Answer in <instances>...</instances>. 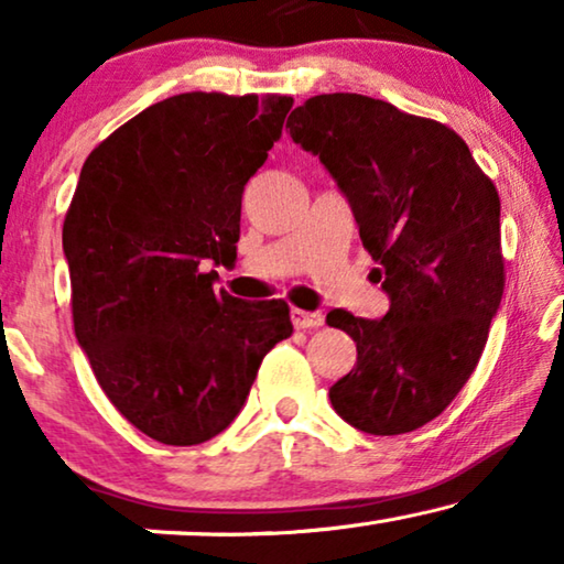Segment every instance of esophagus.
<instances>
[{"label":"esophagus","mask_w":564,"mask_h":564,"mask_svg":"<svg viewBox=\"0 0 564 564\" xmlns=\"http://www.w3.org/2000/svg\"><path fill=\"white\" fill-rule=\"evenodd\" d=\"M290 318L295 323V328H321L323 321H326L321 311H300V307H292Z\"/></svg>","instance_id":"obj_1"}]
</instances>
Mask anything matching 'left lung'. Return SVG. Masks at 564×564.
I'll return each instance as SVG.
<instances>
[{"mask_svg":"<svg viewBox=\"0 0 564 564\" xmlns=\"http://www.w3.org/2000/svg\"><path fill=\"white\" fill-rule=\"evenodd\" d=\"M288 128L334 176L390 297L380 321L326 315L357 344L330 405L365 434L421 429L475 372L503 297L498 192L452 128L382 99L311 97Z\"/></svg>","mask_w":564,"mask_h":564,"instance_id":"left-lung-1","label":"left lung"}]
</instances>
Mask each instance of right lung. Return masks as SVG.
Listing matches in <instances>:
<instances>
[{
	"label": "right lung",
	"mask_w": 564,
	"mask_h": 564,
	"mask_svg": "<svg viewBox=\"0 0 564 564\" xmlns=\"http://www.w3.org/2000/svg\"><path fill=\"white\" fill-rule=\"evenodd\" d=\"M292 97L187 91L138 112L84 161L64 220L74 330L99 388L145 436L192 446L241 413L292 336L282 300L215 292L236 259L246 182Z\"/></svg>",
	"instance_id": "add662e5"
}]
</instances>
